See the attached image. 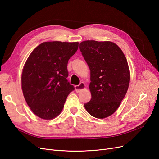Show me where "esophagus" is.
Here are the masks:
<instances>
[{"label":"esophagus","mask_w":159,"mask_h":159,"mask_svg":"<svg viewBox=\"0 0 159 159\" xmlns=\"http://www.w3.org/2000/svg\"><path fill=\"white\" fill-rule=\"evenodd\" d=\"M85 88V84L84 82H81L79 85L75 86V91H76L77 93H80L81 91H82Z\"/></svg>","instance_id":"obj_1"}]
</instances>
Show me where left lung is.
Here are the masks:
<instances>
[{"label":"left lung","mask_w":159,"mask_h":159,"mask_svg":"<svg viewBox=\"0 0 159 159\" xmlns=\"http://www.w3.org/2000/svg\"><path fill=\"white\" fill-rule=\"evenodd\" d=\"M80 49L90 70L91 99L84 107L95 118L107 117L118 109L129 88L126 57L117 44L108 41H84Z\"/></svg>","instance_id":"left-lung-1"}]
</instances>
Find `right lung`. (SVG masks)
Returning a JSON list of instances; mask_svg holds the SVG:
<instances>
[{
  "label": "right lung",
  "mask_w": 159,
  "mask_h": 159,
  "mask_svg": "<svg viewBox=\"0 0 159 159\" xmlns=\"http://www.w3.org/2000/svg\"><path fill=\"white\" fill-rule=\"evenodd\" d=\"M78 42H43L28 57L22 74L24 97L32 111L43 119H52L63 109L70 92L68 62Z\"/></svg>",
  "instance_id": "add662e5"
}]
</instances>
